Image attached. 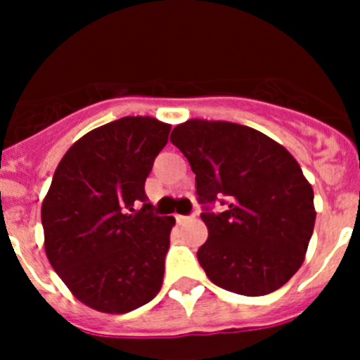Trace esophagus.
<instances>
[{
    "label": "esophagus",
    "instance_id": "34e87169",
    "mask_svg": "<svg viewBox=\"0 0 360 360\" xmlns=\"http://www.w3.org/2000/svg\"><path fill=\"white\" fill-rule=\"evenodd\" d=\"M191 217H195V214H193V216H181V214H177L176 221H177V223H184V221H190Z\"/></svg>",
    "mask_w": 360,
    "mask_h": 360
}]
</instances>
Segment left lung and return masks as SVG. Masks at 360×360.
I'll return each instance as SVG.
<instances>
[{
	"instance_id": "1",
	"label": "left lung",
	"mask_w": 360,
	"mask_h": 360,
	"mask_svg": "<svg viewBox=\"0 0 360 360\" xmlns=\"http://www.w3.org/2000/svg\"><path fill=\"white\" fill-rule=\"evenodd\" d=\"M188 158L209 238L197 257L226 291L263 296L300 270L314 233V190L292 155L250 127L188 120L170 134ZM219 201L223 213L212 207Z\"/></svg>"
}]
</instances>
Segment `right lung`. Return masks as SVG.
Here are the masks:
<instances>
[{"label":"right lung","mask_w":360,"mask_h":360,"mask_svg":"<svg viewBox=\"0 0 360 360\" xmlns=\"http://www.w3.org/2000/svg\"><path fill=\"white\" fill-rule=\"evenodd\" d=\"M169 132L150 116H125L76 141L57 165L41 205L45 252L94 310L127 314L162 288L176 219L153 214L144 183Z\"/></svg>","instance_id":"1"}]
</instances>
